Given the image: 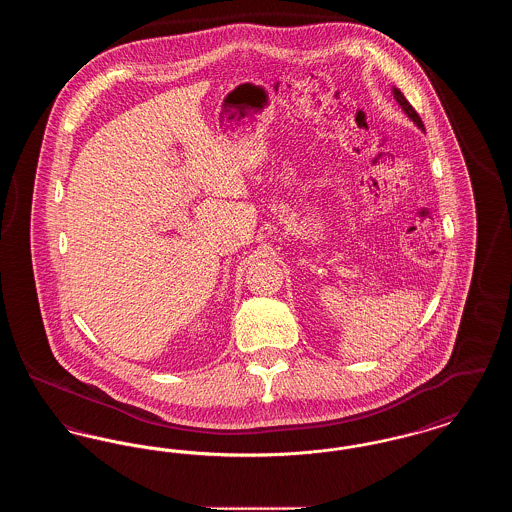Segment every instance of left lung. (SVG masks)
Segmentation results:
<instances>
[{"label": "left lung", "instance_id": "8db88e82", "mask_svg": "<svg viewBox=\"0 0 512 512\" xmlns=\"http://www.w3.org/2000/svg\"><path fill=\"white\" fill-rule=\"evenodd\" d=\"M393 96H395V99H397V103H399V105L403 107V111H405V113H407V115H409V117H411V119H413V121L416 122V126L424 130V124H422V119L418 117V113L414 111L413 105H411V103H409V101L405 99V96H403V94H401V92H399L397 88H393Z\"/></svg>", "mask_w": 512, "mask_h": 512}]
</instances>
